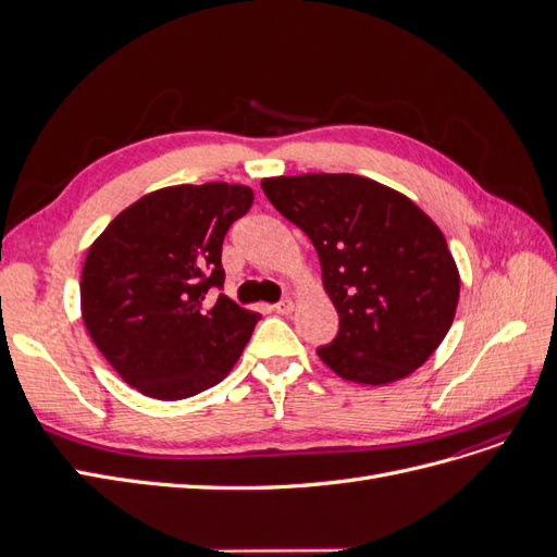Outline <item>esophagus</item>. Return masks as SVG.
I'll list each match as a JSON object with an SVG mask.
<instances>
[{"mask_svg":"<svg viewBox=\"0 0 557 557\" xmlns=\"http://www.w3.org/2000/svg\"><path fill=\"white\" fill-rule=\"evenodd\" d=\"M293 307H295V301H293L290 297H285V299H281L278 305L274 307V311H276V313H281V315H285V313H290V311H293Z\"/></svg>","mask_w":557,"mask_h":557,"instance_id":"34e87169","label":"esophagus"}]
</instances>
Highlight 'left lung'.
I'll use <instances>...</instances> for the list:
<instances>
[{
  "label": "left lung",
  "instance_id": "obj_1",
  "mask_svg": "<svg viewBox=\"0 0 557 557\" xmlns=\"http://www.w3.org/2000/svg\"><path fill=\"white\" fill-rule=\"evenodd\" d=\"M267 199L311 239L339 334L318 348L336 376L407 379L448 334L460 272L444 232L413 201L358 174L262 178Z\"/></svg>",
  "mask_w": 557,
  "mask_h": 557
}]
</instances>
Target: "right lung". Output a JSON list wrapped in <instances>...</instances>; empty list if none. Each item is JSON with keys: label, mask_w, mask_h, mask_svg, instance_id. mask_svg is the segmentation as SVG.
Segmentation results:
<instances>
[{"label": "right lung", "mask_w": 557, "mask_h": 557, "mask_svg": "<svg viewBox=\"0 0 557 557\" xmlns=\"http://www.w3.org/2000/svg\"><path fill=\"white\" fill-rule=\"evenodd\" d=\"M252 205L239 183L170 185L117 213L88 248L81 315L125 383L176 401L221 383L237 364L260 313L223 288V239Z\"/></svg>", "instance_id": "obj_1"}]
</instances>
